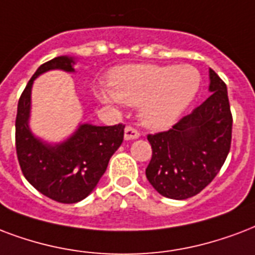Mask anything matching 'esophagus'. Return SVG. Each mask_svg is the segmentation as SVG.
<instances>
[{"label":"esophagus","mask_w":255,"mask_h":255,"mask_svg":"<svg viewBox=\"0 0 255 255\" xmlns=\"http://www.w3.org/2000/svg\"><path fill=\"white\" fill-rule=\"evenodd\" d=\"M139 136H140V133L136 131L135 128L127 127L124 129V139L126 140H135V139H139Z\"/></svg>","instance_id":"1"}]
</instances>
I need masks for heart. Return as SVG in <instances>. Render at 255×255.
Masks as SVG:
<instances>
[{
	"mask_svg": "<svg viewBox=\"0 0 255 255\" xmlns=\"http://www.w3.org/2000/svg\"><path fill=\"white\" fill-rule=\"evenodd\" d=\"M110 83L112 89L96 91L100 102L139 106L141 124L160 131L171 127L194 102L201 75L191 65L132 64L111 72Z\"/></svg>",
	"mask_w": 255,
	"mask_h": 255,
	"instance_id": "1",
	"label": "heart"
}]
</instances>
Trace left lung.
<instances>
[{"label":"left lung","mask_w":255,"mask_h":255,"mask_svg":"<svg viewBox=\"0 0 255 255\" xmlns=\"http://www.w3.org/2000/svg\"><path fill=\"white\" fill-rule=\"evenodd\" d=\"M211 96L166 132L148 135L152 158L145 176L170 199H187L201 192L226 160L231 144L230 104L226 84L209 69Z\"/></svg>","instance_id":"obj_1"}]
</instances>
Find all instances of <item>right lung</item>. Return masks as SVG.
Listing matches in <instances>:
<instances>
[{
	"mask_svg": "<svg viewBox=\"0 0 255 255\" xmlns=\"http://www.w3.org/2000/svg\"><path fill=\"white\" fill-rule=\"evenodd\" d=\"M76 58L58 56L42 64L21 95L15 118V149L22 174L45 197L60 203H77L87 198L106 172L115 151L123 143L124 126L80 123L58 143H49L32 132V87L38 76L49 71L75 73Z\"/></svg>",
	"mask_w": 255,
	"mask_h": 255,
	"instance_id": "obj_1",
	"label": "right lung"
}]
</instances>
